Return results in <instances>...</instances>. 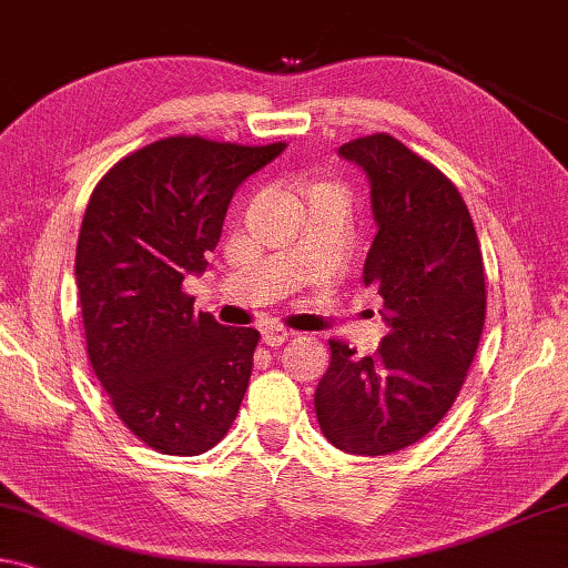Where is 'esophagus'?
<instances>
[{
    "label": "esophagus",
    "instance_id": "obj_1",
    "mask_svg": "<svg viewBox=\"0 0 568 568\" xmlns=\"http://www.w3.org/2000/svg\"><path fill=\"white\" fill-rule=\"evenodd\" d=\"M291 336H293V333L281 328V326H265L263 328V344L265 346H283Z\"/></svg>",
    "mask_w": 568,
    "mask_h": 568
}]
</instances>
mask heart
Masks as SVG:
<instances>
[{
  "label": "heart",
  "instance_id": "heart-1",
  "mask_svg": "<svg viewBox=\"0 0 568 568\" xmlns=\"http://www.w3.org/2000/svg\"><path fill=\"white\" fill-rule=\"evenodd\" d=\"M321 192H341L338 186H333V184H313L311 186V192H308V196H313V194H321Z\"/></svg>",
  "mask_w": 568,
  "mask_h": 568
}]
</instances>
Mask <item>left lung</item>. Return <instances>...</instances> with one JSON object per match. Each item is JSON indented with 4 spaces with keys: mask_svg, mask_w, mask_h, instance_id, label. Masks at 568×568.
Here are the masks:
<instances>
[{
    "mask_svg": "<svg viewBox=\"0 0 568 568\" xmlns=\"http://www.w3.org/2000/svg\"><path fill=\"white\" fill-rule=\"evenodd\" d=\"M338 154L372 184L379 230L364 285L384 298L389 333L364 358L328 341L313 402L331 445L376 457L419 443L460 394L485 323V270L470 212L437 166L389 133L348 141Z\"/></svg>",
    "mask_w": 568,
    "mask_h": 568,
    "instance_id": "obj_1",
    "label": "left lung"
}]
</instances>
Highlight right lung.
<instances>
[{
  "mask_svg": "<svg viewBox=\"0 0 568 568\" xmlns=\"http://www.w3.org/2000/svg\"><path fill=\"white\" fill-rule=\"evenodd\" d=\"M283 151L169 136L90 194L75 252L88 358L119 419L156 453L202 455L237 417L260 333L194 313L182 283L206 270L237 186Z\"/></svg>",
  "mask_w": 568,
  "mask_h": 568,
  "instance_id": "obj_1",
  "label": "right lung"
}]
</instances>
